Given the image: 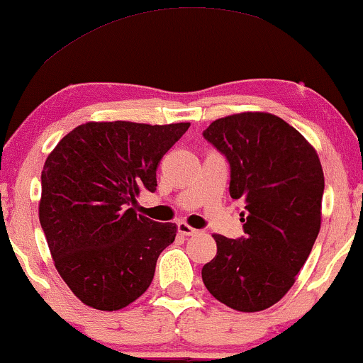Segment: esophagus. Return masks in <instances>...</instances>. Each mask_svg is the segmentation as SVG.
Instances as JSON below:
<instances>
[{"instance_id": "34e87169", "label": "esophagus", "mask_w": 363, "mask_h": 363, "mask_svg": "<svg viewBox=\"0 0 363 363\" xmlns=\"http://www.w3.org/2000/svg\"><path fill=\"white\" fill-rule=\"evenodd\" d=\"M177 228H178V233L183 234V236H195V234H199L197 229H194L186 223H178Z\"/></svg>"}]
</instances>
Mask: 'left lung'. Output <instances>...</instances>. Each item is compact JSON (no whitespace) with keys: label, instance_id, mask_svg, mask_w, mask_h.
I'll use <instances>...</instances> for the list:
<instances>
[{"label":"left lung","instance_id":"8db88e82","mask_svg":"<svg viewBox=\"0 0 363 363\" xmlns=\"http://www.w3.org/2000/svg\"><path fill=\"white\" fill-rule=\"evenodd\" d=\"M203 138L228 160L229 194L245 202V236L214 234L217 255L202 280L223 304L257 313L289 292L313 250L325 191L321 161L299 130L272 113L229 115Z\"/></svg>","mask_w":363,"mask_h":363}]
</instances>
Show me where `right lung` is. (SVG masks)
I'll list each match as a JSON object with an SVG mask.
<instances>
[{
  "instance_id": "right-lung-1",
  "label": "right lung",
  "mask_w": 363,
  "mask_h": 363,
  "mask_svg": "<svg viewBox=\"0 0 363 363\" xmlns=\"http://www.w3.org/2000/svg\"><path fill=\"white\" fill-rule=\"evenodd\" d=\"M189 127L88 122L47 156L38 219L59 275L83 304L117 311L151 285L177 225L134 207L140 191H156L161 157Z\"/></svg>"
}]
</instances>
